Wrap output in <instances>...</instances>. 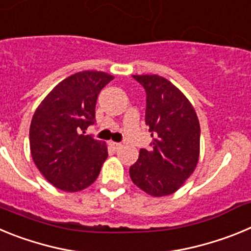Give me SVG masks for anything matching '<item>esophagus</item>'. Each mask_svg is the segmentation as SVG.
Wrapping results in <instances>:
<instances>
[{
    "instance_id": "esophagus-1",
    "label": "esophagus",
    "mask_w": 251,
    "mask_h": 251,
    "mask_svg": "<svg viewBox=\"0 0 251 251\" xmlns=\"http://www.w3.org/2000/svg\"><path fill=\"white\" fill-rule=\"evenodd\" d=\"M109 145H110V147H112L114 151L119 150V148L122 147V143H118V142H110Z\"/></svg>"
}]
</instances>
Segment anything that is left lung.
I'll return each mask as SVG.
<instances>
[{
	"label": "left lung",
	"mask_w": 251,
	"mask_h": 251,
	"mask_svg": "<svg viewBox=\"0 0 251 251\" xmlns=\"http://www.w3.org/2000/svg\"><path fill=\"white\" fill-rule=\"evenodd\" d=\"M147 94L146 124L152 150L129 168L133 183L153 197L172 195L194 174L200 157V122L186 95L159 75H133Z\"/></svg>",
	"instance_id": "left-lung-1"
}]
</instances>
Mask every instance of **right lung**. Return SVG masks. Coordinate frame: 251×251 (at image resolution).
Returning <instances> with one entry per match:
<instances>
[{"label":"right lung","instance_id":"add662e5","mask_svg":"<svg viewBox=\"0 0 251 251\" xmlns=\"http://www.w3.org/2000/svg\"><path fill=\"white\" fill-rule=\"evenodd\" d=\"M113 79L94 70L70 75L35 110L30 126L31 156L41 175L61 191L89 187L108 157L105 142L85 130L95 122L98 94Z\"/></svg>","mask_w":251,"mask_h":251}]
</instances>
